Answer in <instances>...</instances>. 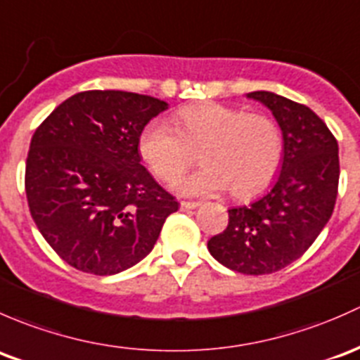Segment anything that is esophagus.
<instances>
[{
    "mask_svg": "<svg viewBox=\"0 0 360 360\" xmlns=\"http://www.w3.org/2000/svg\"><path fill=\"white\" fill-rule=\"evenodd\" d=\"M199 206V202L198 201H181L180 202V207L184 211H187V210H195V207Z\"/></svg>",
    "mask_w": 360,
    "mask_h": 360,
    "instance_id": "1",
    "label": "esophagus"
}]
</instances>
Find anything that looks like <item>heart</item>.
<instances>
[{
	"instance_id": "heart-1",
	"label": "heart",
	"mask_w": 360,
	"mask_h": 360,
	"mask_svg": "<svg viewBox=\"0 0 360 360\" xmlns=\"http://www.w3.org/2000/svg\"><path fill=\"white\" fill-rule=\"evenodd\" d=\"M173 124L150 121L142 129L139 150L158 179L173 181L195 153L205 165L175 181L185 195H210L231 188L237 199H250L269 187L283 158L277 124L265 114L205 102L181 107Z\"/></svg>"
}]
</instances>
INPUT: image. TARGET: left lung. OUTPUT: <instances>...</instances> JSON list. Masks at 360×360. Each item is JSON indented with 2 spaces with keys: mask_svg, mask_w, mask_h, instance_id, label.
<instances>
[{
  "mask_svg": "<svg viewBox=\"0 0 360 360\" xmlns=\"http://www.w3.org/2000/svg\"><path fill=\"white\" fill-rule=\"evenodd\" d=\"M269 107L283 131V165L272 187L229 210V225L207 240L227 269L263 276L298 260L331 218L338 194V142L307 105L272 91L246 95Z\"/></svg>",
  "mask_w": 360,
  "mask_h": 360,
  "instance_id": "left-lung-1",
  "label": "left lung"
}]
</instances>
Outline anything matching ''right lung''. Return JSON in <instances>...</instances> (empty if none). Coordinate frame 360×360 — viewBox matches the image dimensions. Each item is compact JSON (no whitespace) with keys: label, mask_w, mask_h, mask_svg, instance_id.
Instances as JSON below:
<instances>
[{"label":"right lung","mask_w":360,"mask_h":360,"mask_svg":"<svg viewBox=\"0 0 360 360\" xmlns=\"http://www.w3.org/2000/svg\"><path fill=\"white\" fill-rule=\"evenodd\" d=\"M165 100L81 91L39 124L25 162L32 220L81 272L112 276L153 251L179 202L140 165L139 139Z\"/></svg>","instance_id":"right-lung-1"}]
</instances>
